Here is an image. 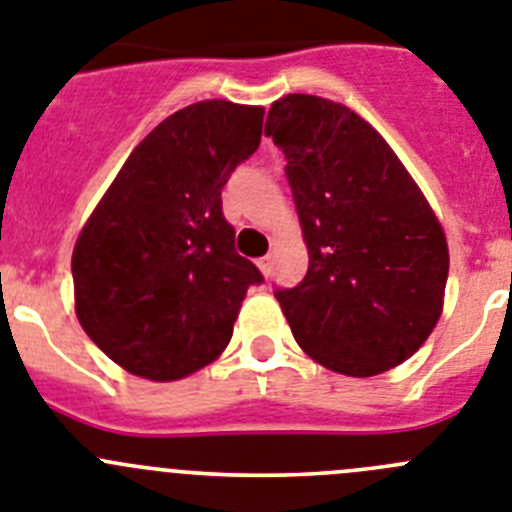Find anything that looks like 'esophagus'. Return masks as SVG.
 <instances>
[{"label":"esophagus","mask_w":512,"mask_h":512,"mask_svg":"<svg viewBox=\"0 0 512 512\" xmlns=\"http://www.w3.org/2000/svg\"><path fill=\"white\" fill-rule=\"evenodd\" d=\"M259 269H261V274H264V277H269L271 269H274V259H271V256H264V259H259Z\"/></svg>","instance_id":"34e87169"}]
</instances>
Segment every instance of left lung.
<instances>
[{
    "label": "left lung",
    "instance_id": "1",
    "mask_svg": "<svg viewBox=\"0 0 512 512\" xmlns=\"http://www.w3.org/2000/svg\"><path fill=\"white\" fill-rule=\"evenodd\" d=\"M269 138L282 148L307 274L277 289L307 356L346 377L402 364L436 328L449 246L431 205L387 140L346 104L287 94L271 104Z\"/></svg>",
    "mask_w": 512,
    "mask_h": 512
}]
</instances>
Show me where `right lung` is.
<instances>
[{
	"label": "right lung",
	"mask_w": 512,
	"mask_h": 512,
	"mask_svg": "<svg viewBox=\"0 0 512 512\" xmlns=\"http://www.w3.org/2000/svg\"><path fill=\"white\" fill-rule=\"evenodd\" d=\"M264 107L189 104L140 140L81 228L76 318L125 372L174 382L223 354L261 271L235 253L223 187L261 143Z\"/></svg>",
	"instance_id": "obj_1"
}]
</instances>
